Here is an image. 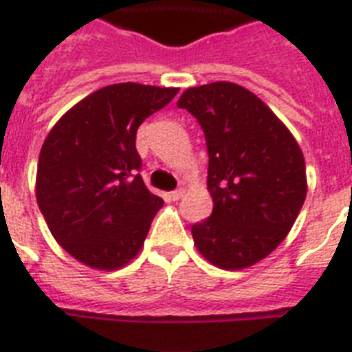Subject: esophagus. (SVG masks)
I'll list each match as a JSON object with an SVG mask.
<instances>
[{
	"label": "esophagus",
	"mask_w": 352,
	"mask_h": 352,
	"mask_svg": "<svg viewBox=\"0 0 352 352\" xmlns=\"http://www.w3.org/2000/svg\"><path fill=\"white\" fill-rule=\"evenodd\" d=\"M182 195H184V190H182V188H179V190H175V192H170V195H168V197H170L171 201H179Z\"/></svg>",
	"instance_id": "34e87169"
}]
</instances>
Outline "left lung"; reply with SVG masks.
<instances>
[{
	"instance_id": "1",
	"label": "left lung",
	"mask_w": 352,
	"mask_h": 352,
	"mask_svg": "<svg viewBox=\"0 0 352 352\" xmlns=\"http://www.w3.org/2000/svg\"><path fill=\"white\" fill-rule=\"evenodd\" d=\"M177 106L197 118L208 148L214 212L192 226L212 265L241 270L287 237L307 195L301 148L272 109L232 82L190 87Z\"/></svg>"
}]
</instances>
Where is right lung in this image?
I'll list each match as a JSON object with an SVG mask.
<instances>
[{
	"instance_id": "obj_1",
	"label": "right lung",
	"mask_w": 352,
	"mask_h": 352,
	"mask_svg": "<svg viewBox=\"0 0 352 352\" xmlns=\"http://www.w3.org/2000/svg\"><path fill=\"white\" fill-rule=\"evenodd\" d=\"M177 93L135 82L106 85L71 107L47 135L36 201L52 237L87 267L117 270L144 246L164 201L138 173L137 129Z\"/></svg>"
}]
</instances>
